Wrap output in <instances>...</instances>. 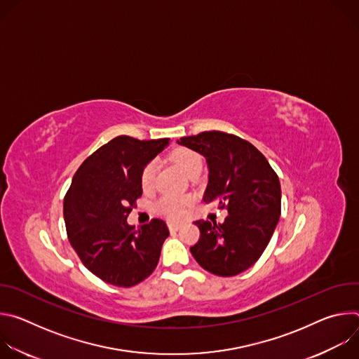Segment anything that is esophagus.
<instances>
[{
    "label": "esophagus",
    "instance_id": "obj_1",
    "mask_svg": "<svg viewBox=\"0 0 359 359\" xmlns=\"http://www.w3.org/2000/svg\"><path fill=\"white\" fill-rule=\"evenodd\" d=\"M168 226H169V230H170V231H177L183 224H182V223H177V222H170Z\"/></svg>",
    "mask_w": 359,
    "mask_h": 359
}]
</instances>
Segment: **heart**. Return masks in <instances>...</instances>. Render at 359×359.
I'll return each instance as SVG.
<instances>
[{"label": "heart", "mask_w": 359, "mask_h": 359, "mask_svg": "<svg viewBox=\"0 0 359 359\" xmlns=\"http://www.w3.org/2000/svg\"><path fill=\"white\" fill-rule=\"evenodd\" d=\"M170 159L187 175L191 176L196 172H200L201 169V156L197 151L187 149V147H177L173 150L170 155ZM156 179V162H149L142 173H140V186L144 191H149L155 186ZM191 203V198L187 196H166L159 200L156 204V209L159 213L165 215L166 217L176 220L180 219L186 208Z\"/></svg>", "instance_id": "b5f03b06"}]
</instances>
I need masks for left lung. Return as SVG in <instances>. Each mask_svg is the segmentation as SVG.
Instances as JSON below:
<instances>
[{
  "label": "left lung",
  "instance_id": "left-lung-1",
  "mask_svg": "<svg viewBox=\"0 0 359 359\" xmlns=\"http://www.w3.org/2000/svg\"><path fill=\"white\" fill-rule=\"evenodd\" d=\"M179 143L208 161L204 203L229 212L223 224L194 222L200 238L190 247L191 255L212 274L237 276L262 257L276 230L281 213L278 176L257 147L231 133L201 132Z\"/></svg>",
  "mask_w": 359,
  "mask_h": 359
}]
</instances>
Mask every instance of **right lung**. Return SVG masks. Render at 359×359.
I'll return each mask as SVG.
<instances>
[{
	"instance_id": "add662e5",
	"label": "right lung",
	"mask_w": 359,
	"mask_h": 359,
	"mask_svg": "<svg viewBox=\"0 0 359 359\" xmlns=\"http://www.w3.org/2000/svg\"><path fill=\"white\" fill-rule=\"evenodd\" d=\"M169 137L116 136L79 166L64 198L67 234L82 264L116 287H133L156 269L166 223L151 219L135 229L126 219L142 196L140 173Z\"/></svg>"
}]
</instances>
